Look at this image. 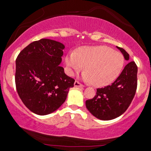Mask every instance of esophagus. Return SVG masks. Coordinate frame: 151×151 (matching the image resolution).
I'll return each instance as SVG.
<instances>
[{"label":"esophagus","mask_w":151,"mask_h":151,"mask_svg":"<svg viewBox=\"0 0 151 151\" xmlns=\"http://www.w3.org/2000/svg\"><path fill=\"white\" fill-rule=\"evenodd\" d=\"M74 86L80 87V88H83V87H84V86H83V84H81V83H79L78 81H75V83H74Z\"/></svg>","instance_id":"esophagus-1"}]
</instances>
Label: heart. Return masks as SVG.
Returning a JSON list of instances; mask_svg holds the SVG:
<instances>
[{"label":"heart","instance_id":"1","mask_svg":"<svg viewBox=\"0 0 151 151\" xmlns=\"http://www.w3.org/2000/svg\"><path fill=\"white\" fill-rule=\"evenodd\" d=\"M65 63L70 74L85 66L83 79L95 86H105L119 76L124 60L122 54L107 46H88L81 48L78 53L70 52Z\"/></svg>","mask_w":151,"mask_h":151}]
</instances>
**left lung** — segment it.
Listing matches in <instances>:
<instances>
[{"instance_id":"left-lung-1","label":"left lung","mask_w":151,"mask_h":151,"mask_svg":"<svg viewBox=\"0 0 151 151\" xmlns=\"http://www.w3.org/2000/svg\"><path fill=\"white\" fill-rule=\"evenodd\" d=\"M117 48L128 61V53L122 48ZM137 86V67L134 62H129L111 85L97 88L94 98L86 101V108L94 117L100 120L116 119L129 108L136 93Z\"/></svg>"}]
</instances>
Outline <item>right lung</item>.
<instances>
[{"instance_id": "1", "label": "right lung", "mask_w": 151, "mask_h": 151, "mask_svg": "<svg viewBox=\"0 0 151 151\" xmlns=\"http://www.w3.org/2000/svg\"><path fill=\"white\" fill-rule=\"evenodd\" d=\"M65 45L42 38L26 46L16 60L15 83L23 103L32 113L50 114L65 102L75 80L60 66Z\"/></svg>"}]
</instances>
